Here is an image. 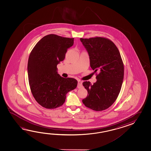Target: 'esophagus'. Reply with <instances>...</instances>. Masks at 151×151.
<instances>
[{
	"mask_svg": "<svg viewBox=\"0 0 151 151\" xmlns=\"http://www.w3.org/2000/svg\"><path fill=\"white\" fill-rule=\"evenodd\" d=\"M77 87H78V88H81V87H82V82H81L80 80H79V81H78V86H77Z\"/></svg>",
	"mask_w": 151,
	"mask_h": 151,
	"instance_id": "esophagus-1",
	"label": "esophagus"
}]
</instances>
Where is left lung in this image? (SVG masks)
<instances>
[{
	"label": "left lung",
	"instance_id": "obj_1",
	"mask_svg": "<svg viewBox=\"0 0 151 151\" xmlns=\"http://www.w3.org/2000/svg\"><path fill=\"white\" fill-rule=\"evenodd\" d=\"M80 40L89 55L91 68L94 73L99 72L93 85L90 81L83 83L88 93L83 103L94 111L105 110L114 103L121 90L124 75L122 59L116 45L109 39Z\"/></svg>",
	"mask_w": 151,
	"mask_h": 151
}]
</instances>
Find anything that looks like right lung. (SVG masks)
Masks as SVG:
<instances>
[{
    "mask_svg": "<svg viewBox=\"0 0 151 151\" xmlns=\"http://www.w3.org/2000/svg\"><path fill=\"white\" fill-rule=\"evenodd\" d=\"M73 43L74 38L48 35L37 43L29 55L27 71L30 89L37 103L46 109L63 105L66 94L77 87L76 79L61 77L57 68Z\"/></svg>",
    "mask_w": 151,
    "mask_h": 151,
    "instance_id": "obj_1",
    "label": "right lung"
}]
</instances>
